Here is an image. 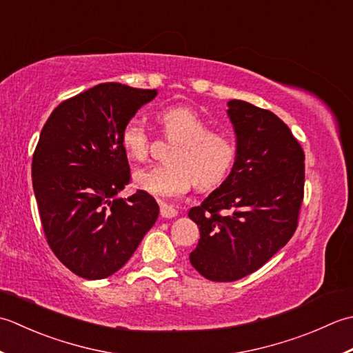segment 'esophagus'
Here are the masks:
<instances>
[{
  "instance_id": "obj_1",
  "label": "esophagus",
  "mask_w": 353,
  "mask_h": 353,
  "mask_svg": "<svg viewBox=\"0 0 353 353\" xmlns=\"http://www.w3.org/2000/svg\"><path fill=\"white\" fill-rule=\"evenodd\" d=\"M160 214H161V218H175L178 214V210L175 207L161 203L160 204Z\"/></svg>"
}]
</instances>
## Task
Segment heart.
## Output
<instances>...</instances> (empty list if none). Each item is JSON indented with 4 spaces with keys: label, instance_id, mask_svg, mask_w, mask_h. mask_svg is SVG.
Here are the masks:
<instances>
[{
    "label": "heart",
    "instance_id": "1",
    "mask_svg": "<svg viewBox=\"0 0 353 353\" xmlns=\"http://www.w3.org/2000/svg\"><path fill=\"white\" fill-rule=\"evenodd\" d=\"M166 140L174 143L168 163L134 172V183L158 198L183 195L193 184L199 192H210L225 181L236 164L237 146L233 137L214 132L212 126L190 108H166L158 114ZM121 145L134 160H145L149 134L139 119L121 129Z\"/></svg>",
    "mask_w": 353,
    "mask_h": 353
}]
</instances>
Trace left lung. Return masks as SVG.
Here are the masks:
<instances>
[{
	"label": "left lung",
	"mask_w": 353,
	"mask_h": 353,
	"mask_svg": "<svg viewBox=\"0 0 353 353\" xmlns=\"http://www.w3.org/2000/svg\"><path fill=\"white\" fill-rule=\"evenodd\" d=\"M237 158L232 174L190 208L201 239L190 263L213 282H234L267 263L291 239L303 201L305 154L274 112L230 100Z\"/></svg>",
	"instance_id": "obj_1"
}]
</instances>
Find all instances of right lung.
Returning <instances> with one entry per match:
<instances>
[{"mask_svg": "<svg viewBox=\"0 0 353 353\" xmlns=\"http://www.w3.org/2000/svg\"><path fill=\"white\" fill-rule=\"evenodd\" d=\"M157 90L99 83L54 108L39 135L32 179L42 228L56 257L79 277L119 271L160 213L154 196L117 193L131 181L121 129Z\"/></svg>", "mask_w": 353, "mask_h": 353, "instance_id": "add662e5", "label": "right lung"}]
</instances>
